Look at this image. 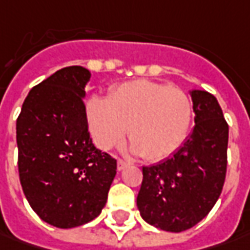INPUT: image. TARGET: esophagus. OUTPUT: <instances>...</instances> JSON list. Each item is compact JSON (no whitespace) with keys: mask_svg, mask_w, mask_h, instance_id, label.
Segmentation results:
<instances>
[{"mask_svg":"<svg viewBox=\"0 0 250 250\" xmlns=\"http://www.w3.org/2000/svg\"><path fill=\"white\" fill-rule=\"evenodd\" d=\"M128 166H130V163H127V162H125V160H122V159L117 160V170H119V171L125 170V168H127Z\"/></svg>","mask_w":250,"mask_h":250,"instance_id":"obj_1","label":"esophagus"}]
</instances>
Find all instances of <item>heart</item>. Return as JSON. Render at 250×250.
Masks as SVG:
<instances>
[{
	"label": "heart",
	"mask_w": 250,
	"mask_h": 250,
	"mask_svg": "<svg viewBox=\"0 0 250 250\" xmlns=\"http://www.w3.org/2000/svg\"><path fill=\"white\" fill-rule=\"evenodd\" d=\"M94 142L108 151L123 141L128 127L130 152L148 160H162L184 144L192 119V104L184 91L149 80L125 83L108 99L94 97L87 104Z\"/></svg>",
	"instance_id": "b5f03b06"
}]
</instances>
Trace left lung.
<instances>
[{
	"label": "left lung",
	"mask_w": 250,
	"mask_h": 250,
	"mask_svg": "<svg viewBox=\"0 0 250 250\" xmlns=\"http://www.w3.org/2000/svg\"><path fill=\"white\" fill-rule=\"evenodd\" d=\"M195 127L171 158L142 167L141 217L168 232L194 227L217 202L227 171L228 125L214 95L189 91Z\"/></svg>",
	"instance_id": "obj_1"
}]
</instances>
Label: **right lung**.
<instances>
[{"label":"right lung","mask_w":250,"mask_h":250,"mask_svg":"<svg viewBox=\"0 0 250 250\" xmlns=\"http://www.w3.org/2000/svg\"><path fill=\"white\" fill-rule=\"evenodd\" d=\"M91 73L67 66L33 87L16 120L23 192L40 219L58 228L98 217L117 163L94 146L85 113Z\"/></svg>","instance_id":"obj_1"}]
</instances>
